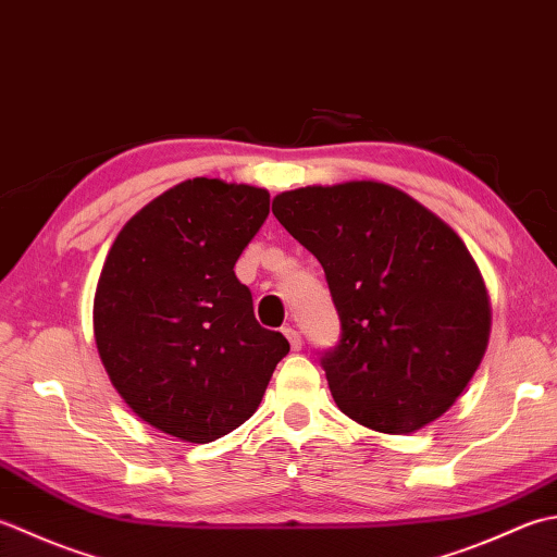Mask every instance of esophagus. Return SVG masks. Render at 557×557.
I'll list each match as a JSON object with an SVG mask.
<instances>
[{
  "label": "esophagus",
  "instance_id": "esophagus-1",
  "mask_svg": "<svg viewBox=\"0 0 557 557\" xmlns=\"http://www.w3.org/2000/svg\"><path fill=\"white\" fill-rule=\"evenodd\" d=\"M282 333H285V337L289 341L292 350L299 352L301 350V335H299V331L294 329V325H285V329H282Z\"/></svg>",
  "mask_w": 557,
  "mask_h": 557
}]
</instances>
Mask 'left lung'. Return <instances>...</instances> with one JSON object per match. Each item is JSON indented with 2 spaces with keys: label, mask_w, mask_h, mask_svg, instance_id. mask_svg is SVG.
I'll return each instance as SVG.
<instances>
[{
  "label": "left lung",
  "mask_w": 557,
  "mask_h": 557,
  "mask_svg": "<svg viewBox=\"0 0 557 557\" xmlns=\"http://www.w3.org/2000/svg\"><path fill=\"white\" fill-rule=\"evenodd\" d=\"M272 214L323 265L343 331L321 357L337 408L386 434L444 416L490 337L485 282L459 234L376 181L280 193Z\"/></svg>",
  "instance_id": "8db88e82"
}]
</instances>
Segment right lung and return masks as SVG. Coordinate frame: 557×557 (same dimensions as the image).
I'll return each mask as SVG.
<instances>
[{"label": "right lung", "mask_w": 557, "mask_h": 557, "mask_svg": "<svg viewBox=\"0 0 557 557\" xmlns=\"http://www.w3.org/2000/svg\"><path fill=\"white\" fill-rule=\"evenodd\" d=\"M270 212L263 188L173 185L120 228L98 277L94 335L117 394L183 442L224 437L258 410L287 337L256 321L234 272Z\"/></svg>", "instance_id": "1"}]
</instances>
